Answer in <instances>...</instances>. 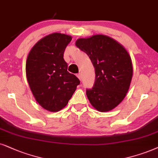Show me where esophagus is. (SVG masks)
Returning <instances> with one entry per match:
<instances>
[{"label": "esophagus", "instance_id": "34e87169", "mask_svg": "<svg viewBox=\"0 0 158 158\" xmlns=\"http://www.w3.org/2000/svg\"><path fill=\"white\" fill-rule=\"evenodd\" d=\"M77 77L79 78V80H81V79H82V77H81V74L80 73H78V74H77Z\"/></svg>", "mask_w": 158, "mask_h": 158}]
</instances>
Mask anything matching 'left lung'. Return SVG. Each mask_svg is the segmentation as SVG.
<instances>
[{"mask_svg":"<svg viewBox=\"0 0 158 158\" xmlns=\"http://www.w3.org/2000/svg\"><path fill=\"white\" fill-rule=\"evenodd\" d=\"M76 46L89 56L95 71L94 87L86 95L98 111L112 110L125 98L133 77V64L123 45L105 35L77 40Z\"/></svg>","mask_w":158,"mask_h":158,"instance_id":"1","label":"left lung"}]
</instances>
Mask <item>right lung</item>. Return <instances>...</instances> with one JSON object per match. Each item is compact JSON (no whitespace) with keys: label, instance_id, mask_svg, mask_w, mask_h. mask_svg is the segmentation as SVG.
<instances>
[{"label":"right lung","instance_id":"obj_1","mask_svg":"<svg viewBox=\"0 0 158 158\" xmlns=\"http://www.w3.org/2000/svg\"><path fill=\"white\" fill-rule=\"evenodd\" d=\"M71 35L54 33L32 47L26 60L27 81L35 101L46 110L56 112L68 104L80 81L67 71L63 59Z\"/></svg>","mask_w":158,"mask_h":158}]
</instances>
